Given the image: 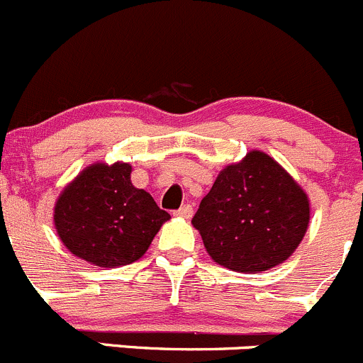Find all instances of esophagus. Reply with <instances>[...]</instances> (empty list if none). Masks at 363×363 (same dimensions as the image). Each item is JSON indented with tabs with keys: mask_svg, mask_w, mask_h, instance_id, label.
Returning <instances> with one entry per match:
<instances>
[{
	"mask_svg": "<svg viewBox=\"0 0 363 363\" xmlns=\"http://www.w3.org/2000/svg\"><path fill=\"white\" fill-rule=\"evenodd\" d=\"M192 211H194L192 204H183L182 208H178V210L174 211V215H177V217L190 218V217H192Z\"/></svg>",
	"mask_w": 363,
	"mask_h": 363,
	"instance_id": "34e87169",
	"label": "esophagus"
}]
</instances>
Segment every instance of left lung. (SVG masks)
Returning <instances> with one entry per match:
<instances>
[{
  "mask_svg": "<svg viewBox=\"0 0 363 363\" xmlns=\"http://www.w3.org/2000/svg\"><path fill=\"white\" fill-rule=\"evenodd\" d=\"M300 185L263 152L228 166L203 197L192 224L215 263L264 272L288 259L308 225Z\"/></svg>",
  "mask_w": 363,
  "mask_h": 363,
  "instance_id": "1",
  "label": "left lung"
}]
</instances>
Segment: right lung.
Instances as JSON below:
<instances>
[{
    "label": "right lung",
    "mask_w": 363,
    "mask_h": 363,
    "mask_svg": "<svg viewBox=\"0 0 363 363\" xmlns=\"http://www.w3.org/2000/svg\"><path fill=\"white\" fill-rule=\"evenodd\" d=\"M128 164H95L61 192L55 225L72 254L96 267H123L148 250L171 215L130 182Z\"/></svg>",
    "instance_id": "add662e5"
}]
</instances>
